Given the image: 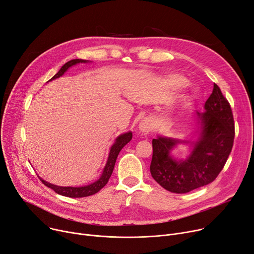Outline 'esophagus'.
<instances>
[{"instance_id":"34e87169","label":"esophagus","mask_w":254,"mask_h":254,"mask_svg":"<svg viewBox=\"0 0 254 254\" xmlns=\"http://www.w3.org/2000/svg\"><path fill=\"white\" fill-rule=\"evenodd\" d=\"M139 132L141 133V135H147V134H150L151 131L153 130V124L152 121L150 119H143V120L139 123Z\"/></svg>"}]
</instances>
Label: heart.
<instances>
[{"instance_id": "1", "label": "heart", "mask_w": 254, "mask_h": 254, "mask_svg": "<svg viewBox=\"0 0 254 254\" xmlns=\"http://www.w3.org/2000/svg\"><path fill=\"white\" fill-rule=\"evenodd\" d=\"M187 82L188 81L184 76H182V74H176V73L170 74V76H168L166 79V84L174 89L184 87L187 84Z\"/></svg>"}]
</instances>
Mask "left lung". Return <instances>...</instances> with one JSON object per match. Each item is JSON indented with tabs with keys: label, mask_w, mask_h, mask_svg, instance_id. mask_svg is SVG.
Here are the masks:
<instances>
[{
	"label": "left lung",
	"mask_w": 254,
	"mask_h": 254,
	"mask_svg": "<svg viewBox=\"0 0 254 254\" xmlns=\"http://www.w3.org/2000/svg\"><path fill=\"white\" fill-rule=\"evenodd\" d=\"M195 120L197 128L190 139L161 135L153 139L151 174L162 188L171 192L185 193L212 183L232 152L235 137L233 113L216 84L203 113L196 112ZM182 143L189 144L191 151L187 159L178 160L171 152Z\"/></svg>",
	"instance_id": "obj_1"
}]
</instances>
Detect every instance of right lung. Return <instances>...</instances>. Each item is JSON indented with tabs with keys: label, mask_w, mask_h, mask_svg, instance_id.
<instances>
[{
	"label": "right lung",
	"mask_w": 254,
	"mask_h": 254,
	"mask_svg": "<svg viewBox=\"0 0 254 254\" xmlns=\"http://www.w3.org/2000/svg\"><path fill=\"white\" fill-rule=\"evenodd\" d=\"M90 63L89 61H84V59H72V61L67 62L66 64H64L62 68L58 70V72L53 76L49 81L55 80L59 77H62L63 74L71 66L76 65L78 64H88ZM48 81V82H49ZM132 139V132L128 131L126 133L121 134L119 135L116 139L115 142L113 143V145L111 146V150L109 153V157H108V161L106 163V166H104L102 173L100 175V177L98 178L97 181H95L94 183L90 184V185H86L84 187H59V186H55L52 185L50 183H47L46 181H44L43 178L40 177V180L42 181V183L47 186L48 188L52 189L55 192L59 193V195L64 196V197H69V198H83V197H88L96 193L97 191H99L104 186H106L110 180V177L113 173L114 167H115V163L117 160V157L120 153V151L122 148Z\"/></svg>",
	"instance_id": "add662e5"
}]
</instances>
